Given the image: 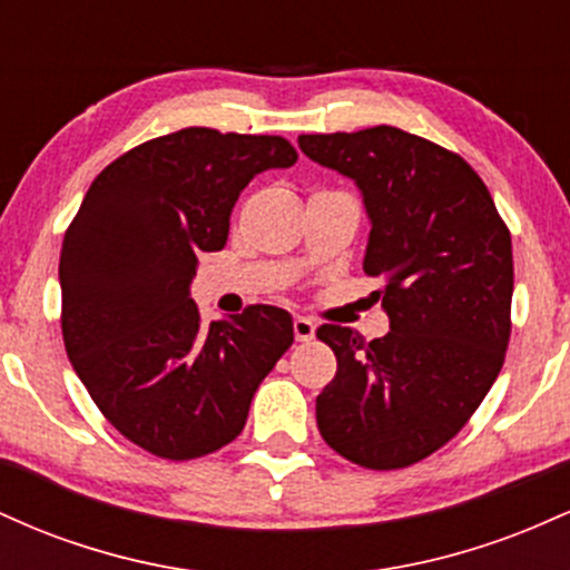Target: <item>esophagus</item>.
Here are the masks:
<instances>
[{
	"label": "esophagus",
	"mask_w": 570,
	"mask_h": 570,
	"mask_svg": "<svg viewBox=\"0 0 570 570\" xmlns=\"http://www.w3.org/2000/svg\"><path fill=\"white\" fill-rule=\"evenodd\" d=\"M294 337H297L299 343H307V340L316 337V324H313L311 318L297 316L294 318Z\"/></svg>",
	"instance_id": "esophagus-1"
}]
</instances>
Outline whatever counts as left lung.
Returning a JSON list of instances; mask_svg holds the SVG:
<instances>
[{
  "label": "left lung",
  "instance_id": "8db88e82",
  "mask_svg": "<svg viewBox=\"0 0 570 570\" xmlns=\"http://www.w3.org/2000/svg\"><path fill=\"white\" fill-rule=\"evenodd\" d=\"M299 149L362 189L364 273L383 281L391 332L364 340L318 326L337 372L316 396L335 453L404 469L466 426L493 385L512 332V235L461 155L391 126L305 134Z\"/></svg>",
  "mask_w": 570,
  "mask_h": 570
}]
</instances>
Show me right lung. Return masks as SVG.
Wrapping results in <instances>:
<instances>
[{"instance_id": "obj_1", "label": "right lung", "mask_w": 570, "mask_h": 570, "mask_svg": "<svg viewBox=\"0 0 570 570\" xmlns=\"http://www.w3.org/2000/svg\"><path fill=\"white\" fill-rule=\"evenodd\" d=\"M294 163L281 136L181 128L128 149L85 193L58 265L63 345L96 407L147 453L189 461L233 442L294 343L281 307L206 324L189 299L244 187Z\"/></svg>"}]
</instances>
